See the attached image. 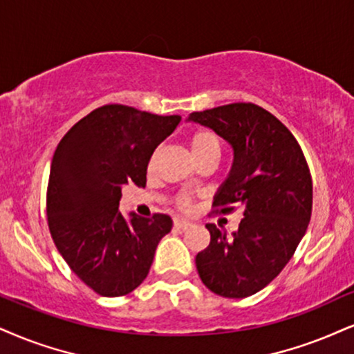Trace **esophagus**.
Segmentation results:
<instances>
[{
  "label": "esophagus",
  "instance_id": "obj_1",
  "mask_svg": "<svg viewBox=\"0 0 354 354\" xmlns=\"http://www.w3.org/2000/svg\"><path fill=\"white\" fill-rule=\"evenodd\" d=\"M174 226H176L177 230H189V228H192V223L190 221H187V220H178V218H176V220H174Z\"/></svg>",
  "mask_w": 354,
  "mask_h": 354
}]
</instances>
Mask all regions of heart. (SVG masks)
<instances>
[{"mask_svg": "<svg viewBox=\"0 0 354 354\" xmlns=\"http://www.w3.org/2000/svg\"><path fill=\"white\" fill-rule=\"evenodd\" d=\"M189 147H190L192 157H194V160H195V159H198V157L207 156V154L220 156L221 141L215 133H212V131L198 129L190 136ZM152 164H154V157L151 159V167H152ZM177 205H178V208H182V210H189L190 200L187 197H180L177 200Z\"/></svg>", "mask_w": 354, "mask_h": 354, "instance_id": "b5f03b06", "label": "heart"}]
</instances>
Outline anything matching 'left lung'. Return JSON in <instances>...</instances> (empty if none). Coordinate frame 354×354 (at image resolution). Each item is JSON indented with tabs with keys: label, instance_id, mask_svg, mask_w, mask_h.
<instances>
[{
	"label": "left lung",
	"instance_id": "1",
	"mask_svg": "<svg viewBox=\"0 0 354 354\" xmlns=\"http://www.w3.org/2000/svg\"><path fill=\"white\" fill-rule=\"evenodd\" d=\"M233 147V165L218 189V213L243 208L233 236L208 223L210 244L195 257L202 282L216 295L244 299L279 276L297 250L312 215V177L297 139L254 103L192 113Z\"/></svg>",
	"mask_w": 354,
	"mask_h": 354
}]
</instances>
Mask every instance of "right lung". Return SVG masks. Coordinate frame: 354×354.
Listing matches in <instances>:
<instances>
[{
    "mask_svg": "<svg viewBox=\"0 0 354 354\" xmlns=\"http://www.w3.org/2000/svg\"><path fill=\"white\" fill-rule=\"evenodd\" d=\"M182 118L104 104L73 124L52 157L47 221L57 250L77 277L103 297L129 294L149 274L170 216L120 212L121 189L146 185L152 152Z\"/></svg>",
    "mask_w": 354,
    "mask_h": 354,
    "instance_id": "1",
    "label": "right lung"
}]
</instances>
